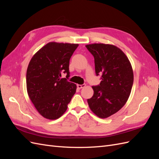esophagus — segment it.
Returning a JSON list of instances; mask_svg holds the SVG:
<instances>
[{
	"label": "esophagus",
	"instance_id": "1",
	"mask_svg": "<svg viewBox=\"0 0 159 159\" xmlns=\"http://www.w3.org/2000/svg\"><path fill=\"white\" fill-rule=\"evenodd\" d=\"M77 87H78V89H81L84 87H85V84H82V85H80V84H77Z\"/></svg>",
	"mask_w": 159,
	"mask_h": 159
}]
</instances>
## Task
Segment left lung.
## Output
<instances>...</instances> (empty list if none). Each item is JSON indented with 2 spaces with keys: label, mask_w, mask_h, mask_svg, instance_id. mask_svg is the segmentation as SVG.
<instances>
[{
  "label": "left lung",
  "mask_w": 159,
  "mask_h": 159,
  "mask_svg": "<svg viewBox=\"0 0 159 159\" xmlns=\"http://www.w3.org/2000/svg\"><path fill=\"white\" fill-rule=\"evenodd\" d=\"M85 47L94 57L96 75H102L100 84L92 86L93 95L88 103L95 115L105 119L127 102L134 79L132 66L125 53L114 45L99 43Z\"/></svg>",
  "instance_id": "1"
}]
</instances>
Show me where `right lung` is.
Masks as SVG:
<instances>
[{
    "instance_id": "1",
    "label": "right lung",
    "mask_w": 159,
    "mask_h": 159,
    "mask_svg": "<svg viewBox=\"0 0 159 159\" xmlns=\"http://www.w3.org/2000/svg\"><path fill=\"white\" fill-rule=\"evenodd\" d=\"M78 44L48 43L34 55L26 71V89L35 108L42 117L60 118L76 91V84L61 78L70 76V60Z\"/></svg>"
}]
</instances>
